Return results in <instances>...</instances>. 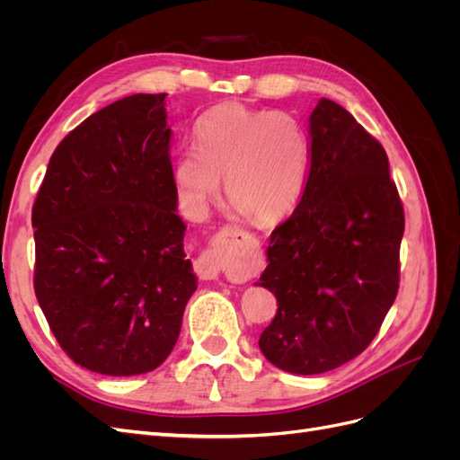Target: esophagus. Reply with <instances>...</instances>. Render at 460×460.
I'll list each match as a JSON object with an SVG mask.
<instances>
[{
	"mask_svg": "<svg viewBox=\"0 0 460 460\" xmlns=\"http://www.w3.org/2000/svg\"><path fill=\"white\" fill-rule=\"evenodd\" d=\"M220 261L213 252H203L196 261V274L201 280H218L220 278Z\"/></svg>",
	"mask_w": 460,
	"mask_h": 460,
	"instance_id": "obj_1",
	"label": "esophagus"
}]
</instances>
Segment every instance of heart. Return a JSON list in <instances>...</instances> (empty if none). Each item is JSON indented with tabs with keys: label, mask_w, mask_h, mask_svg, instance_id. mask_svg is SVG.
I'll list each match as a JSON object with an SVG mask.
<instances>
[{
	"label": "heart",
	"mask_w": 460,
	"mask_h": 460,
	"mask_svg": "<svg viewBox=\"0 0 460 460\" xmlns=\"http://www.w3.org/2000/svg\"><path fill=\"white\" fill-rule=\"evenodd\" d=\"M196 146L180 151L172 180L188 213L199 215L220 190L232 207L259 225L294 211L311 169V140L284 111L249 109L228 102L198 120Z\"/></svg>",
	"instance_id": "b5f03b06"
}]
</instances>
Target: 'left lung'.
Returning a JSON list of instances; mask_svg holds the SVG:
<instances>
[{
  "label": "left lung",
  "instance_id": "1",
  "mask_svg": "<svg viewBox=\"0 0 460 460\" xmlns=\"http://www.w3.org/2000/svg\"><path fill=\"white\" fill-rule=\"evenodd\" d=\"M311 169L270 234L259 286L278 301L259 347L278 368L323 374L363 353L399 289L405 211L382 144L326 97L309 117Z\"/></svg>",
  "mask_w": 460,
  "mask_h": 460
}]
</instances>
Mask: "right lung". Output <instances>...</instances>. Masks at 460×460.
Masks as SVG:
<instances>
[{
    "mask_svg": "<svg viewBox=\"0 0 460 460\" xmlns=\"http://www.w3.org/2000/svg\"><path fill=\"white\" fill-rule=\"evenodd\" d=\"M164 97H122L68 132L32 207L36 299L63 351L97 374L155 370L198 288Z\"/></svg>",
    "mask_w": 460,
    "mask_h": 460,
    "instance_id": "1",
    "label": "right lung"
}]
</instances>
